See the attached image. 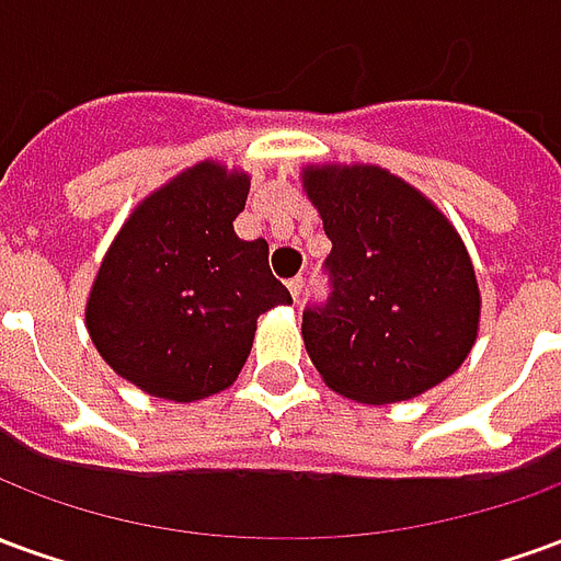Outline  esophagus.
Wrapping results in <instances>:
<instances>
[{"instance_id": "obj_1", "label": "esophagus", "mask_w": 561, "mask_h": 561, "mask_svg": "<svg viewBox=\"0 0 561 561\" xmlns=\"http://www.w3.org/2000/svg\"><path fill=\"white\" fill-rule=\"evenodd\" d=\"M288 291H291L294 300H300V294H304V276H294V279H288Z\"/></svg>"}]
</instances>
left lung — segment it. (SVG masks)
Masks as SVG:
<instances>
[{
  "label": "left lung",
  "mask_w": 561,
  "mask_h": 561,
  "mask_svg": "<svg viewBox=\"0 0 561 561\" xmlns=\"http://www.w3.org/2000/svg\"><path fill=\"white\" fill-rule=\"evenodd\" d=\"M304 188L333 243L328 304L304 312L306 352L324 385L385 405L454 376L481 321L474 267L454 225L376 164L306 168Z\"/></svg>",
  "instance_id": "8db88e82"
}]
</instances>
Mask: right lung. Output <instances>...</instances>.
<instances>
[{"label":"right lung","mask_w":561,"mask_h":561,"mask_svg":"<svg viewBox=\"0 0 561 561\" xmlns=\"http://www.w3.org/2000/svg\"><path fill=\"white\" fill-rule=\"evenodd\" d=\"M249 176L201 161L140 204L107 249L87 304L95 348L149 397L195 402L231 388L257 316L291 294L264 240H240Z\"/></svg>","instance_id":"right-lung-1"}]
</instances>
